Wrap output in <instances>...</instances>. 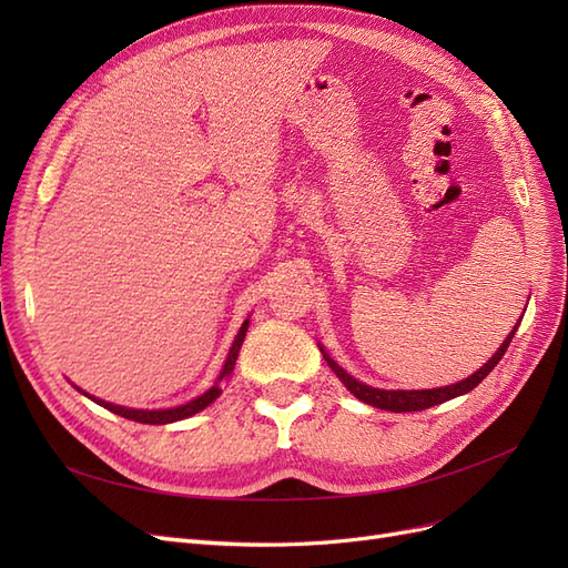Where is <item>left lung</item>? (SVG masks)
<instances>
[{
  "label": "left lung",
  "instance_id": "8db88e82",
  "mask_svg": "<svg viewBox=\"0 0 568 568\" xmlns=\"http://www.w3.org/2000/svg\"><path fill=\"white\" fill-rule=\"evenodd\" d=\"M514 332H517V326H514L511 334L505 338L503 346L497 348V353L488 359V363H486L484 367H480L478 372H474V374L469 376V379L457 382V384H453V386H443V388H428V390H379V388H372V386H367V384H359L357 379H353V376H351L348 372H343L324 351H322V355H324V359H326V365H329V367L334 369V374L338 376V379H341L343 384H346V388L355 395V398H359V400L372 405V407H379V409H390V412H419V409L440 405V403H445V400L457 398V395L469 393L471 388H476V386H478L480 382H484L486 376L495 369V365L500 363L505 351H507V346H509V341H511V336H514Z\"/></svg>",
  "mask_w": 568,
  "mask_h": 568
}]
</instances>
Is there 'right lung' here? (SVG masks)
Returning a JSON list of instances; mask_svg holds the SVG:
<instances>
[{
	"label": "right lung",
	"mask_w": 568,
	"mask_h": 568,
	"mask_svg": "<svg viewBox=\"0 0 568 568\" xmlns=\"http://www.w3.org/2000/svg\"><path fill=\"white\" fill-rule=\"evenodd\" d=\"M246 329H248V320L242 324V329H239V334H236V338H234V343H232L230 355H227V363H225V369H222V374H220V379H217L209 390H205L203 395H199L196 400H192V403L173 407V409H128V407H120V405H111V403H104V400H97V398H92V395H90V398H92L94 403H99L101 407H106L109 412H115V415L125 417V419H132V422H140V424H170V422H180V419L192 417V415H196V412L209 407V405L217 398V395L222 393V384H220V382L225 379V376L232 374L234 363H236V355H239V351H242V343H244V338H246ZM80 393H84V390H80ZM84 395H88V393H84Z\"/></svg>",
	"instance_id": "add662e5"
}]
</instances>
